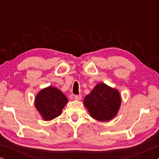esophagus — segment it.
<instances>
[{"label":"esophagus","instance_id":"1","mask_svg":"<svg viewBox=\"0 0 159 159\" xmlns=\"http://www.w3.org/2000/svg\"><path fill=\"white\" fill-rule=\"evenodd\" d=\"M75 99L76 101H80L82 99V95H76L75 96Z\"/></svg>","mask_w":159,"mask_h":159}]
</instances>
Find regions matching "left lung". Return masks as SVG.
Masks as SVG:
<instances>
[{
    "label": "left lung",
    "mask_w": 159,
    "mask_h": 159,
    "mask_svg": "<svg viewBox=\"0 0 159 159\" xmlns=\"http://www.w3.org/2000/svg\"><path fill=\"white\" fill-rule=\"evenodd\" d=\"M121 96L116 89L98 83L84 99V105L93 119L101 121L112 119L121 106Z\"/></svg>",
    "instance_id": "left-lung-1"
}]
</instances>
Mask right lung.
I'll return each instance as SVG.
<instances>
[{
	"label": "right lung",
	"mask_w": 159,
	"mask_h": 159,
	"mask_svg": "<svg viewBox=\"0 0 159 159\" xmlns=\"http://www.w3.org/2000/svg\"><path fill=\"white\" fill-rule=\"evenodd\" d=\"M67 102L68 99L61 91L54 87L49 86L38 93L34 105L43 119L49 121L61 115Z\"/></svg>",
	"instance_id": "right-lung-1"
}]
</instances>
